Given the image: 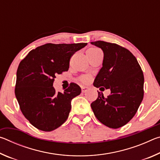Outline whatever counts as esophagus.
Here are the masks:
<instances>
[{
  "label": "esophagus",
  "mask_w": 160,
  "mask_h": 160,
  "mask_svg": "<svg viewBox=\"0 0 160 160\" xmlns=\"http://www.w3.org/2000/svg\"><path fill=\"white\" fill-rule=\"evenodd\" d=\"M81 89H82V92H85L86 91H88L89 88H88V87H86V86H82V87H81Z\"/></svg>",
  "instance_id": "1"
}]
</instances>
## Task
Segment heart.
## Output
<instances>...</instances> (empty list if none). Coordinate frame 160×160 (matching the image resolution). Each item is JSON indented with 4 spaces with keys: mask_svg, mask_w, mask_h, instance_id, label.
Here are the masks:
<instances>
[{
    "mask_svg": "<svg viewBox=\"0 0 160 160\" xmlns=\"http://www.w3.org/2000/svg\"><path fill=\"white\" fill-rule=\"evenodd\" d=\"M99 51H101V50H100L99 48L97 47H92L87 51V54H94L97 52H99ZM80 80L82 81V82L87 83L90 80V77L88 76V75H83V76L80 78Z\"/></svg>",
    "mask_w": 160,
    "mask_h": 160,
    "instance_id": "heart-1",
    "label": "heart"
}]
</instances>
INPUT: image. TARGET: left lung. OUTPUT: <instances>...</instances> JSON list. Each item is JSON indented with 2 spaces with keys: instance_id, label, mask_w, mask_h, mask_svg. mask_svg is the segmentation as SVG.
Wrapping results in <instances>:
<instances>
[{
  "instance_id": "left-lung-1",
  "label": "left lung",
  "mask_w": 160,
  "mask_h": 160,
  "mask_svg": "<svg viewBox=\"0 0 160 160\" xmlns=\"http://www.w3.org/2000/svg\"><path fill=\"white\" fill-rule=\"evenodd\" d=\"M104 53L102 67L94 82L96 88L109 89L107 98L102 92L91 104L96 118L104 125L118 128L129 122L142 101L144 76L136 58L116 44L91 42Z\"/></svg>"
}]
</instances>
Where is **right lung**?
Returning a JSON list of instances; mask_svg holds the SVG:
<instances>
[{
    "mask_svg": "<svg viewBox=\"0 0 160 160\" xmlns=\"http://www.w3.org/2000/svg\"><path fill=\"white\" fill-rule=\"evenodd\" d=\"M88 44H46L32 50L19 64L15 97L25 117L35 128L51 131L68 117L72 99L81 88L71 83L64 92L53 87L56 75L68 71L70 58Z\"/></svg>",
    "mask_w": 160,
    "mask_h": 160,
    "instance_id": "right-lung-1",
    "label": "right lung"
}]
</instances>
